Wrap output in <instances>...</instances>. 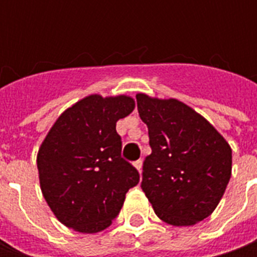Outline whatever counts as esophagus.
Wrapping results in <instances>:
<instances>
[{
    "mask_svg": "<svg viewBox=\"0 0 257 257\" xmlns=\"http://www.w3.org/2000/svg\"><path fill=\"white\" fill-rule=\"evenodd\" d=\"M133 164H134V167H136L139 172L142 173V166H143V162H142V160H136Z\"/></svg>",
    "mask_w": 257,
    "mask_h": 257,
    "instance_id": "obj_1",
    "label": "esophagus"
}]
</instances>
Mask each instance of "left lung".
I'll list each match as a JSON object with an SVG mask.
<instances>
[{"label": "left lung", "mask_w": 257, "mask_h": 257, "mask_svg": "<svg viewBox=\"0 0 257 257\" xmlns=\"http://www.w3.org/2000/svg\"><path fill=\"white\" fill-rule=\"evenodd\" d=\"M136 98L152 147L143 163L142 189L154 213L173 226L202 222L230 180V146L204 117L176 98L143 93Z\"/></svg>", "instance_id": "8db88e82"}]
</instances>
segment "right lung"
<instances>
[{
  "label": "right lung",
  "mask_w": 257,
  "mask_h": 257,
  "mask_svg": "<svg viewBox=\"0 0 257 257\" xmlns=\"http://www.w3.org/2000/svg\"><path fill=\"white\" fill-rule=\"evenodd\" d=\"M128 95L91 94L61 114L37 156L45 202L60 222L81 233L108 227L140 174L121 157L115 123L134 110Z\"/></svg>",
  "instance_id": "add662e5"
}]
</instances>
